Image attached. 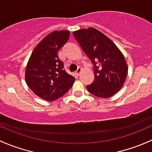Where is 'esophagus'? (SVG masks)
<instances>
[{
  "instance_id": "obj_1",
  "label": "esophagus",
  "mask_w": 152,
  "mask_h": 152,
  "mask_svg": "<svg viewBox=\"0 0 152 152\" xmlns=\"http://www.w3.org/2000/svg\"><path fill=\"white\" fill-rule=\"evenodd\" d=\"M81 68H78L77 71H76V75H77V76H79V75H80V73H81Z\"/></svg>"
}]
</instances>
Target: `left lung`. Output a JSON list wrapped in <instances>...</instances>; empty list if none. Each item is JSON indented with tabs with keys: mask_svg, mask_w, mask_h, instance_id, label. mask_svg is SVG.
Wrapping results in <instances>:
<instances>
[{
	"mask_svg": "<svg viewBox=\"0 0 152 152\" xmlns=\"http://www.w3.org/2000/svg\"><path fill=\"white\" fill-rule=\"evenodd\" d=\"M73 35L93 65L95 79L87 86V90L102 98L113 96L127 76L124 55L111 39L95 28L79 30Z\"/></svg>",
	"mask_w": 152,
	"mask_h": 152,
	"instance_id": "8db88e82",
	"label": "left lung"
}]
</instances>
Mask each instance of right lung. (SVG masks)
Instances as JSON below:
<instances>
[{
	"mask_svg": "<svg viewBox=\"0 0 152 152\" xmlns=\"http://www.w3.org/2000/svg\"><path fill=\"white\" fill-rule=\"evenodd\" d=\"M69 36L68 30H55L49 33L36 46L27 64V84L43 100H57L63 96L74 83L75 78L63 69V63L57 56Z\"/></svg>",
	"mask_w": 152,
	"mask_h": 152,
	"instance_id": "add662e5",
	"label": "right lung"
}]
</instances>
